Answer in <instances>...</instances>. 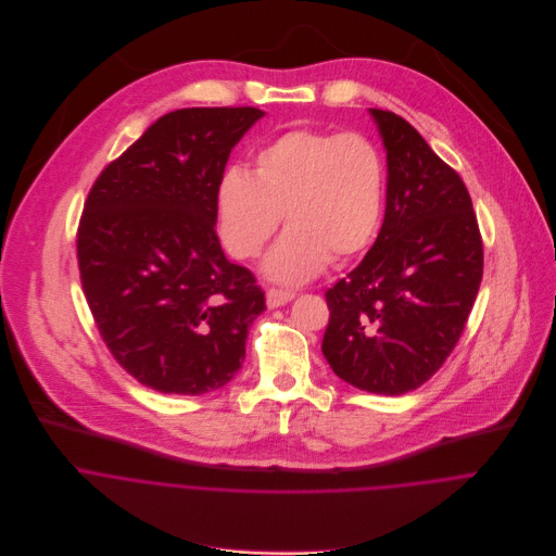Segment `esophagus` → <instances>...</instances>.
Listing matches in <instances>:
<instances>
[{
  "label": "esophagus",
  "instance_id": "1",
  "mask_svg": "<svg viewBox=\"0 0 556 556\" xmlns=\"http://www.w3.org/2000/svg\"><path fill=\"white\" fill-rule=\"evenodd\" d=\"M295 298L293 291H285V289H269L267 291V306L269 308H280L285 304H289Z\"/></svg>",
  "mask_w": 556,
  "mask_h": 556
}]
</instances>
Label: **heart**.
Segmentation results:
<instances>
[{"instance_id":"1","label":"heart","mask_w":556,"mask_h":556,"mask_svg":"<svg viewBox=\"0 0 556 556\" xmlns=\"http://www.w3.org/2000/svg\"><path fill=\"white\" fill-rule=\"evenodd\" d=\"M386 160L362 132L289 128L265 141L252 173L227 168L216 186V229L238 261L261 256L282 216L289 227L267 274L300 282L329 261L349 263L377 238L386 210Z\"/></svg>"}]
</instances>
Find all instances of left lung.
Masks as SVG:
<instances>
[{"label": "left lung", "instance_id": "left-lung-1", "mask_svg": "<svg viewBox=\"0 0 556 556\" xmlns=\"http://www.w3.org/2000/svg\"><path fill=\"white\" fill-rule=\"evenodd\" d=\"M388 150L386 220L364 261L325 291L320 351L353 388L400 396L458 344L483 276L463 177L396 113L370 109Z\"/></svg>", "mask_w": 556, "mask_h": 556}]
</instances>
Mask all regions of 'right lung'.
<instances>
[{
  "label": "right lung",
  "mask_w": 556,
  "mask_h": 556,
  "mask_svg": "<svg viewBox=\"0 0 556 556\" xmlns=\"http://www.w3.org/2000/svg\"><path fill=\"white\" fill-rule=\"evenodd\" d=\"M254 106L156 119L93 181L77 229L80 285L115 362L160 394L201 396L243 362L265 293L218 241L214 194Z\"/></svg>",
  "instance_id": "1"
}]
</instances>
